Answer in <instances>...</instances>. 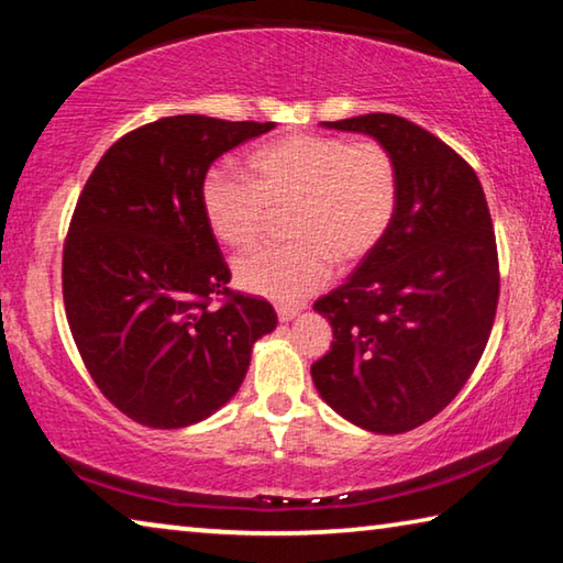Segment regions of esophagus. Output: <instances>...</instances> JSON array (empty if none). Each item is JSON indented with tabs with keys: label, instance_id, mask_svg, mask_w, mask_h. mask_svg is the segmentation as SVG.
Here are the masks:
<instances>
[{
	"label": "esophagus",
	"instance_id": "obj_1",
	"mask_svg": "<svg viewBox=\"0 0 563 563\" xmlns=\"http://www.w3.org/2000/svg\"><path fill=\"white\" fill-rule=\"evenodd\" d=\"M300 313V308L296 306H278V318L283 320V323H288V320H292Z\"/></svg>",
	"mask_w": 563,
	"mask_h": 563
}]
</instances>
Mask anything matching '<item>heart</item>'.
Returning <instances> with one entry per match:
<instances>
[{
  "label": "heart",
  "mask_w": 563,
  "mask_h": 563,
  "mask_svg": "<svg viewBox=\"0 0 563 563\" xmlns=\"http://www.w3.org/2000/svg\"><path fill=\"white\" fill-rule=\"evenodd\" d=\"M253 183L228 167H212L200 200L220 243L250 247L265 235L273 212L285 245L263 247L235 263V280L253 296L292 306L318 292L333 263L353 267L376 250L394 225L400 173L378 140L296 132L247 157Z\"/></svg>",
  "instance_id": "1"
}]
</instances>
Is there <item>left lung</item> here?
I'll return each mask as SVG.
<instances>
[{
  "instance_id": "8db88e82",
  "label": "left lung",
  "mask_w": 563,
  "mask_h": 563,
  "mask_svg": "<svg viewBox=\"0 0 563 563\" xmlns=\"http://www.w3.org/2000/svg\"><path fill=\"white\" fill-rule=\"evenodd\" d=\"M394 153L400 200L383 243L316 302L333 343L313 363L320 398L373 433H406L456 398L498 306V253L484 187L431 132L386 112L323 122Z\"/></svg>"
}]
</instances>
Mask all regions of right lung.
<instances>
[{
  "instance_id": "obj_1",
  "label": "right lung",
  "mask_w": 563,
  "mask_h": 563,
  "mask_svg": "<svg viewBox=\"0 0 563 563\" xmlns=\"http://www.w3.org/2000/svg\"><path fill=\"white\" fill-rule=\"evenodd\" d=\"M273 128L205 114L142 124L79 195L62 253L67 323L97 388L132 421L185 428L212 416L278 325L271 302L228 288L200 200L210 165Z\"/></svg>"
}]
</instances>
